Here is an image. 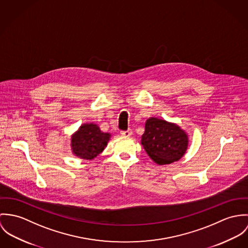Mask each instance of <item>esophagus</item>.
Returning <instances> with one entry per match:
<instances>
[{
	"mask_svg": "<svg viewBox=\"0 0 248 248\" xmlns=\"http://www.w3.org/2000/svg\"><path fill=\"white\" fill-rule=\"evenodd\" d=\"M121 135H122L123 137H130V136L132 135V131H131L130 129H128V130H126V131H122Z\"/></svg>",
	"mask_w": 248,
	"mask_h": 248,
	"instance_id": "34e87169",
	"label": "esophagus"
}]
</instances>
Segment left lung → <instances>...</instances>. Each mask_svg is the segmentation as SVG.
I'll return each mask as SVG.
<instances>
[{
  "label": "left lung",
  "mask_w": 248,
  "mask_h": 248,
  "mask_svg": "<svg viewBox=\"0 0 248 248\" xmlns=\"http://www.w3.org/2000/svg\"><path fill=\"white\" fill-rule=\"evenodd\" d=\"M188 134L175 123L150 117L144 124L140 143L157 165H170L183 158L188 147Z\"/></svg>",
  "instance_id": "obj_1"
}]
</instances>
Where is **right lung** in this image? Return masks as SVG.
<instances>
[{
	"label": "right lung",
	"mask_w": 248,
	"mask_h": 248,
	"mask_svg": "<svg viewBox=\"0 0 248 248\" xmlns=\"http://www.w3.org/2000/svg\"><path fill=\"white\" fill-rule=\"evenodd\" d=\"M110 133L103 132L94 123H85L71 135L70 150L72 154L86 161H93L107 147Z\"/></svg>",
	"instance_id": "obj_1"
}]
</instances>
